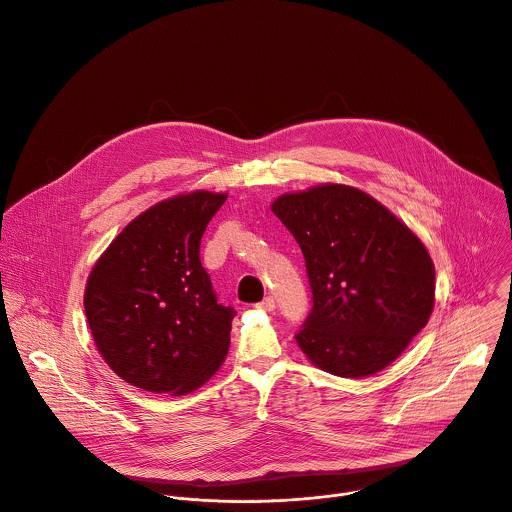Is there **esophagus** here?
<instances>
[{
    "instance_id": "1",
    "label": "esophagus",
    "mask_w": 512,
    "mask_h": 512,
    "mask_svg": "<svg viewBox=\"0 0 512 512\" xmlns=\"http://www.w3.org/2000/svg\"><path fill=\"white\" fill-rule=\"evenodd\" d=\"M256 308H260V310H264V312H272V310L276 308V300H274L272 296H266L260 304H256Z\"/></svg>"
}]
</instances>
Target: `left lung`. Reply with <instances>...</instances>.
Here are the masks:
<instances>
[{"label":"left lung","mask_w":512,"mask_h":512,"mask_svg":"<svg viewBox=\"0 0 512 512\" xmlns=\"http://www.w3.org/2000/svg\"><path fill=\"white\" fill-rule=\"evenodd\" d=\"M270 208L306 260L314 306L296 334L306 357L351 379L391 365L435 306V266L419 236L347 184L286 192Z\"/></svg>","instance_id":"obj_1"}]
</instances>
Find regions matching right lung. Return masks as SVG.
<instances>
[{"label":"right lung","mask_w":512,"mask_h":512,"mask_svg":"<svg viewBox=\"0 0 512 512\" xmlns=\"http://www.w3.org/2000/svg\"><path fill=\"white\" fill-rule=\"evenodd\" d=\"M226 196L194 190L157 202L95 262L83 298L87 324L127 383L178 397L222 365L234 310L216 302L200 238Z\"/></svg>","instance_id":"1"}]
</instances>
